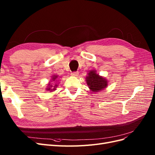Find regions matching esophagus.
I'll return each instance as SVG.
<instances>
[{
    "label": "esophagus",
    "mask_w": 155,
    "mask_h": 155,
    "mask_svg": "<svg viewBox=\"0 0 155 155\" xmlns=\"http://www.w3.org/2000/svg\"><path fill=\"white\" fill-rule=\"evenodd\" d=\"M78 74H79L78 72H74L71 73V76H74V77H76V76H78Z\"/></svg>",
    "instance_id": "obj_1"
}]
</instances>
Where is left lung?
<instances>
[{
    "instance_id": "obj_1",
    "label": "left lung",
    "mask_w": 155,
    "mask_h": 155,
    "mask_svg": "<svg viewBox=\"0 0 155 155\" xmlns=\"http://www.w3.org/2000/svg\"><path fill=\"white\" fill-rule=\"evenodd\" d=\"M87 84L90 90L94 92H97L104 90L107 85L108 81L105 78L96 74V70H91L86 77Z\"/></svg>"
}]
</instances>
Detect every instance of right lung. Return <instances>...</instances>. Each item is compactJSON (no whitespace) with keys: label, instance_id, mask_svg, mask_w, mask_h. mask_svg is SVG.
Listing matches in <instances>:
<instances>
[{"label":"right lung","instance_id":"1","mask_svg":"<svg viewBox=\"0 0 155 155\" xmlns=\"http://www.w3.org/2000/svg\"><path fill=\"white\" fill-rule=\"evenodd\" d=\"M51 81H58V76H56V75H54V76L51 77ZM58 86V85H56V84H52L50 83V82L48 84V87L46 88V90L47 91H49L50 92H53L56 90V88Z\"/></svg>","mask_w":155,"mask_h":155}]
</instances>
